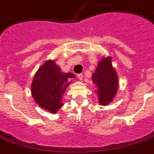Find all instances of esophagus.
<instances>
[{"mask_svg":"<svg viewBox=\"0 0 154 154\" xmlns=\"http://www.w3.org/2000/svg\"><path fill=\"white\" fill-rule=\"evenodd\" d=\"M77 77H78V79H79V80H81V81H82L83 76H82V74H78V75H77Z\"/></svg>","mask_w":154,"mask_h":154,"instance_id":"obj_1","label":"esophagus"}]
</instances>
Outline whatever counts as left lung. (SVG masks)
I'll use <instances>...</instances> for the list:
<instances>
[{
	"label": "left lung",
	"mask_w": 154,
	"mask_h": 154,
	"mask_svg": "<svg viewBox=\"0 0 154 154\" xmlns=\"http://www.w3.org/2000/svg\"><path fill=\"white\" fill-rule=\"evenodd\" d=\"M92 82L100 106H108L114 100L119 88V76L112 66L111 56L103 55L91 76Z\"/></svg>",
	"instance_id": "left-lung-1"
}]
</instances>
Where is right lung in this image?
Wrapping results in <instances>:
<instances>
[{"label":"right lung","instance_id":"right-lung-1","mask_svg":"<svg viewBox=\"0 0 154 154\" xmlns=\"http://www.w3.org/2000/svg\"><path fill=\"white\" fill-rule=\"evenodd\" d=\"M72 78L75 75L62 72L55 60H46L35 73L31 82L30 91L35 103L51 113H57L64 106L63 96Z\"/></svg>","mask_w":154,"mask_h":154}]
</instances>
